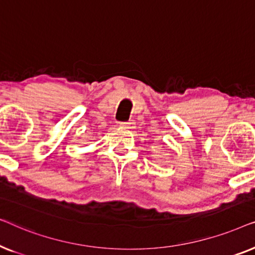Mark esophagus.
Returning <instances> with one entry per match:
<instances>
[{
  "instance_id": "1",
  "label": "esophagus",
  "mask_w": 255,
  "mask_h": 255,
  "mask_svg": "<svg viewBox=\"0 0 255 255\" xmlns=\"http://www.w3.org/2000/svg\"><path fill=\"white\" fill-rule=\"evenodd\" d=\"M122 128H125V130H133L135 128V122L130 121L128 123H122Z\"/></svg>"
}]
</instances>
